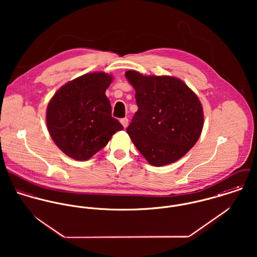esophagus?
I'll return each mask as SVG.
<instances>
[{
    "label": "esophagus",
    "instance_id": "1",
    "mask_svg": "<svg viewBox=\"0 0 257 257\" xmlns=\"http://www.w3.org/2000/svg\"><path fill=\"white\" fill-rule=\"evenodd\" d=\"M120 122H121L122 126L125 128V127L127 126V124H128V118H126V117H123V118H121V119H120Z\"/></svg>",
    "mask_w": 257,
    "mask_h": 257
}]
</instances>
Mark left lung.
I'll list each match as a JSON object with an SVG mask.
<instances>
[{
    "label": "left lung",
    "instance_id": "left-lung-1",
    "mask_svg": "<svg viewBox=\"0 0 257 257\" xmlns=\"http://www.w3.org/2000/svg\"><path fill=\"white\" fill-rule=\"evenodd\" d=\"M125 78L136 90L139 108L126 128L132 142L153 166L177 161L201 136L204 113L199 98L175 77L128 70Z\"/></svg>",
    "mask_w": 257,
    "mask_h": 257
}]
</instances>
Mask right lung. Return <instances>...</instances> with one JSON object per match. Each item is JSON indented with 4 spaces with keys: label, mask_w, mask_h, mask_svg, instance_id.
<instances>
[{
    "label": "right lung",
    "mask_w": 257,
    "mask_h": 257,
    "mask_svg": "<svg viewBox=\"0 0 257 257\" xmlns=\"http://www.w3.org/2000/svg\"><path fill=\"white\" fill-rule=\"evenodd\" d=\"M112 76L82 75L63 85L49 101L46 124L58 148L75 160L90 159L106 147L112 135L123 130L111 116L106 90Z\"/></svg>",
    "instance_id": "1"
}]
</instances>
